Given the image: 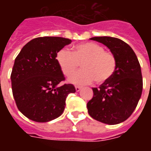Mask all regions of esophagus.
<instances>
[{
	"mask_svg": "<svg viewBox=\"0 0 151 151\" xmlns=\"http://www.w3.org/2000/svg\"><path fill=\"white\" fill-rule=\"evenodd\" d=\"M81 86H75V90H76V91L77 92H78L80 90H81Z\"/></svg>",
	"mask_w": 151,
	"mask_h": 151,
	"instance_id": "34e87169",
	"label": "esophagus"
}]
</instances>
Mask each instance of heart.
<instances>
[{
  "mask_svg": "<svg viewBox=\"0 0 151 151\" xmlns=\"http://www.w3.org/2000/svg\"><path fill=\"white\" fill-rule=\"evenodd\" d=\"M56 60L63 74L69 76L82 64V70L73 73L69 82L78 85L108 82L116 69V60L112 53L104 51V47L93 42H87L74 47L73 52L66 48L60 50Z\"/></svg>",
  "mask_w": 151,
  "mask_h": 151,
  "instance_id": "obj_1",
  "label": "heart"
}]
</instances>
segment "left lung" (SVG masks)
Listing matches in <instances>:
<instances>
[{
  "label": "left lung",
  "mask_w": 151,
  "mask_h": 151,
  "mask_svg": "<svg viewBox=\"0 0 151 151\" xmlns=\"http://www.w3.org/2000/svg\"><path fill=\"white\" fill-rule=\"evenodd\" d=\"M98 41L110 49L116 60V69L108 82L92 88L93 98L87 103L88 113L95 120L108 124L126 120L138 104L142 92V76L136 54L123 40L101 36Z\"/></svg>",
  "instance_id": "1"
}]
</instances>
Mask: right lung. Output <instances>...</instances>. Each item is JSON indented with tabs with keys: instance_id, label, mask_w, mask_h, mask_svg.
Wrapping results in <instances>:
<instances>
[{
	"instance_id": "add662e5",
	"label": "right lung",
	"mask_w": 151,
	"mask_h": 151,
	"mask_svg": "<svg viewBox=\"0 0 151 151\" xmlns=\"http://www.w3.org/2000/svg\"><path fill=\"white\" fill-rule=\"evenodd\" d=\"M71 42L62 37L35 38L16 57L10 76L12 91L18 110L28 119L47 122L59 117L68 95L76 91L72 84L59 86L65 77L56 59Z\"/></svg>"
}]
</instances>
